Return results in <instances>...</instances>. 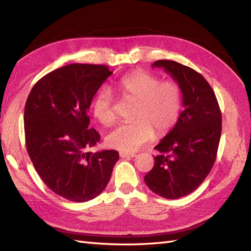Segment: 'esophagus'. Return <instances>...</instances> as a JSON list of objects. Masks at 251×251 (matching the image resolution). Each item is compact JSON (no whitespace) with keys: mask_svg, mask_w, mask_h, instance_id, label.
Listing matches in <instances>:
<instances>
[{"mask_svg":"<svg viewBox=\"0 0 251 251\" xmlns=\"http://www.w3.org/2000/svg\"><path fill=\"white\" fill-rule=\"evenodd\" d=\"M119 156L121 158H126V157H135L136 154L135 153H126V151H120Z\"/></svg>","mask_w":251,"mask_h":251,"instance_id":"1","label":"esophagus"}]
</instances>
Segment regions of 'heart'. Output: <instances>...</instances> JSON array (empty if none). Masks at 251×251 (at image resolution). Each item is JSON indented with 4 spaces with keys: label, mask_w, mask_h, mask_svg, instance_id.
<instances>
[{
    "label": "heart",
    "mask_w": 251,
    "mask_h": 251,
    "mask_svg": "<svg viewBox=\"0 0 251 251\" xmlns=\"http://www.w3.org/2000/svg\"><path fill=\"white\" fill-rule=\"evenodd\" d=\"M114 89L127 101L135 102L133 123L120 124L105 138L110 148L134 151L157 135L168 134L176 126L182 110V89L175 80H162L157 75L136 70L121 77ZM94 117L104 126L116 120L113 97L100 90L92 100Z\"/></svg>",
    "instance_id": "1"
}]
</instances>
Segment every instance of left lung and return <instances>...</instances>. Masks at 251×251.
Masks as SVG:
<instances>
[{"instance_id":"8db88e82","label":"left lung","mask_w":251,"mask_h":251,"mask_svg":"<svg viewBox=\"0 0 251 251\" xmlns=\"http://www.w3.org/2000/svg\"><path fill=\"white\" fill-rule=\"evenodd\" d=\"M182 89L184 111L173 130L157 144L159 155L144 181L166 199L193 193L208 176L216 161L222 132V115L214 90L200 73L174 60L159 59Z\"/></svg>"}]
</instances>
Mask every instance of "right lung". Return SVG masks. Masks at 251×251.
I'll return each mask as SVG.
<instances>
[{
  "label": "right lung",
  "mask_w": 251,
  "mask_h": 251,
  "mask_svg": "<svg viewBox=\"0 0 251 251\" xmlns=\"http://www.w3.org/2000/svg\"><path fill=\"white\" fill-rule=\"evenodd\" d=\"M112 72L108 66L70 64L45 75L30 91L24 128L28 155L53 193L73 202L94 199L109 183L117 151L86 153L100 140L88 110Z\"/></svg>",
  "instance_id": "right-lung-1"
}]
</instances>
